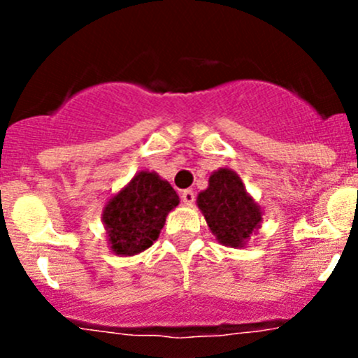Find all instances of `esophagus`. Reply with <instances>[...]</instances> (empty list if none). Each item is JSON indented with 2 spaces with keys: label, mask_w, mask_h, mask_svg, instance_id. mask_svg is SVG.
Segmentation results:
<instances>
[{
  "label": "esophagus",
  "mask_w": 358,
  "mask_h": 358,
  "mask_svg": "<svg viewBox=\"0 0 358 358\" xmlns=\"http://www.w3.org/2000/svg\"><path fill=\"white\" fill-rule=\"evenodd\" d=\"M180 199L185 206H192L194 201H196V194L192 192V190H183L182 194H180Z\"/></svg>",
  "instance_id": "1"
}]
</instances>
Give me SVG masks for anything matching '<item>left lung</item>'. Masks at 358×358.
I'll return each mask as SVG.
<instances>
[{
  "instance_id": "obj_1",
  "label": "left lung",
  "mask_w": 358,
  "mask_h": 358,
  "mask_svg": "<svg viewBox=\"0 0 358 358\" xmlns=\"http://www.w3.org/2000/svg\"><path fill=\"white\" fill-rule=\"evenodd\" d=\"M197 208L222 246L246 248L252 234L256 236L262 229V206L230 168H220L209 175L208 189L197 194Z\"/></svg>"
}]
</instances>
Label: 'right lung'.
Wrapping results in <instances>:
<instances>
[{
    "instance_id": "right-lung-1",
    "label": "right lung",
    "mask_w": 358,
    "mask_h": 358,
    "mask_svg": "<svg viewBox=\"0 0 358 358\" xmlns=\"http://www.w3.org/2000/svg\"><path fill=\"white\" fill-rule=\"evenodd\" d=\"M180 204L178 194L156 171L142 169L107 199L102 209L110 252L135 256L157 241L166 216Z\"/></svg>"
}]
</instances>
